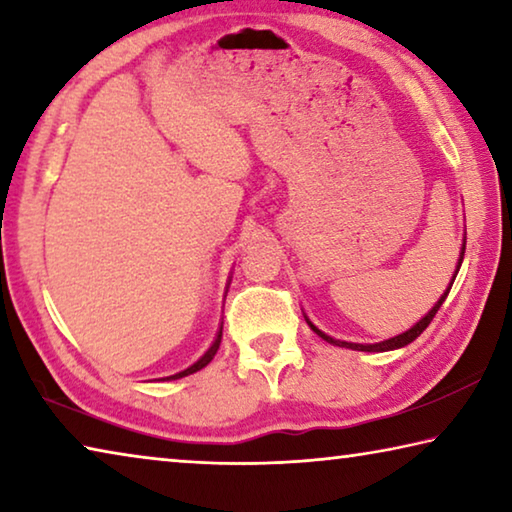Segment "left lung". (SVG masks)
<instances>
[{
  "instance_id": "left-lung-1",
  "label": "left lung",
  "mask_w": 512,
  "mask_h": 512,
  "mask_svg": "<svg viewBox=\"0 0 512 512\" xmlns=\"http://www.w3.org/2000/svg\"><path fill=\"white\" fill-rule=\"evenodd\" d=\"M463 255H465V239H463V246H461V255H458V264H456V271H454V275H452V282H449V287L445 289L443 296L438 298L436 305H433V307L427 311V314H424V316L418 320V323H415L413 327L406 329V332H402V334L393 336V339H386V341H379V343H350V341H341V339H334V336L325 334L323 329H318L314 323H311L309 316L305 314L307 325H309L311 329H314V332L320 336V339L327 341V343H332V345H339V348L359 350V352H388V350H400V348H404V345H409V343H413L415 339H418V336L424 332V329L429 327V323H431V320H433V316L438 314L440 305H443V302H445L447 293H449V289H452V284H454V280H456V273H458V268H461V264H463Z\"/></svg>"
}]
</instances>
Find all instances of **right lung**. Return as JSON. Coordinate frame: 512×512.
Here are the masks:
<instances>
[{
  "mask_svg": "<svg viewBox=\"0 0 512 512\" xmlns=\"http://www.w3.org/2000/svg\"><path fill=\"white\" fill-rule=\"evenodd\" d=\"M221 336H223V325L219 327V332H216V339H214V343L210 345V350H207L201 359H198L196 363H192V366L189 368H185V370H180V372H176V375H169V377H162V381H171V379H180V377H187V375H194V372H198V370H203L207 363H210L212 359H214V354H216V350H219V345H221Z\"/></svg>",
  "mask_w": 512,
  "mask_h": 512,
  "instance_id": "obj_1",
  "label": "right lung"
}]
</instances>
